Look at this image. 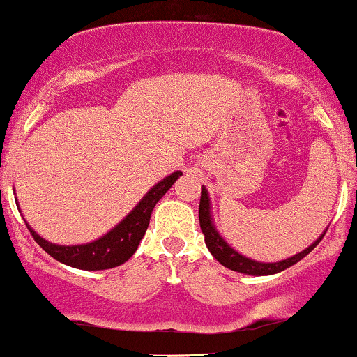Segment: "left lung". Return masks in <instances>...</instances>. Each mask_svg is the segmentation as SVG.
I'll return each mask as SVG.
<instances>
[{
    "instance_id": "8db88e82",
    "label": "left lung",
    "mask_w": 357,
    "mask_h": 357,
    "mask_svg": "<svg viewBox=\"0 0 357 357\" xmlns=\"http://www.w3.org/2000/svg\"><path fill=\"white\" fill-rule=\"evenodd\" d=\"M199 222H200V229H202L204 238H206V244L209 248V251L221 263L222 266L229 268V270L239 271V273H246V275H273L278 273V271L287 270L295 263H298L300 259L305 258V256L314 250L315 246L320 243V239L324 238L322 236L315 241L314 244L303 250L302 253L291 256V258L283 259V261L278 263H259V261H253V259L246 258V256L239 255L238 251H234L232 248L227 244L224 239L219 236V232L215 231L214 224H212L211 219V206H209V195H207L206 187H202V192H200V204H199Z\"/></svg>"
}]
</instances>
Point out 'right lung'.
I'll return each instance as SVG.
<instances>
[{
    "mask_svg": "<svg viewBox=\"0 0 357 357\" xmlns=\"http://www.w3.org/2000/svg\"><path fill=\"white\" fill-rule=\"evenodd\" d=\"M180 175L182 172H174L162 182H158L114 229L92 243L77 244V246H60V244H52L40 238L28 224L26 227L35 241L40 244V248L63 265L79 268V270H107V268L119 266L128 261L138 250V244L150 224L151 211Z\"/></svg>",
    "mask_w": 357,
    "mask_h": 357,
    "instance_id": "obj_1",
    "label": "right lung"
}]
</instances>
